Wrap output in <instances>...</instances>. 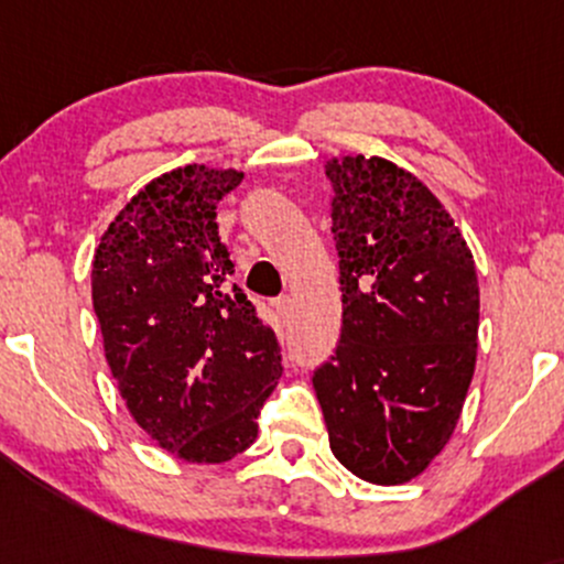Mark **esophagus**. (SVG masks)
Here are the masks:
<instances>
[{
	"mask_svg": "<svg viewBox=\"0 0 564 564\" xmlns=\"http://www.w3.org/2000/svg\"><path fill=\"white\" fill-rule=\"evenodd\" d=\"M275 310H278V315H281V321H289L291 296H278V300H275Z\"/></svg>",
	"mask_w": 564,
	"mask_h": 564,
	"instance_id": "esophagus-1",
	"label": "esophagus"
}]
</instances>
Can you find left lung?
Listing matches in <instances>:
<instances>
[{
	"instance_id": "obj_1",
	"label": "left lung",
	"mask_w": 564,
	"mask_h": 564,
	"mask_svg": "<svg viewBox=\"0 0 564 564\" xmlns=\"http://www.w3.org/2000/svg\"><path fill=\"white\" fill-rule=\"evenodd\" d=\"M341 334L313 387L334 456L400 485L445 448L471 384L477 270L462 230L411 172L379 156L326 164Z\"/></svg>"
}]
</instances>
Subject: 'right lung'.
Returning <instances> with one entry per match:
<instances>
[{"instance_id":"1","label":"right lung","mask_w":564,"mask_h":564,"mask_svg":"<svg viewBox=\"0 0 564 564\" xmlns=\"http://www.w3.org/2000/svg\"><path fill=\"white\" fill-rule=\"evenodd\" d=\"M243 180L187 164L148 183L102 232L93 304L132 419L183 462L223 464L257 440L281 345L232 283L217 204Z\"/></svg>"}]
</instances>
